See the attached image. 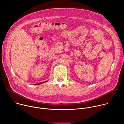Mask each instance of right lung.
I'll return each mask as SVG.
<instances>
[{
	"mask_svg": "<svg viewBox=\"0 0 124 124\" xmlns=\"http://www.w3.org/2000/svg\"><path fill=\"white\" fill-rule=\"evenodd\" d=\"M45 82H46V81H45ZM41 82V83H37V84H34V85H39V84H40L43 83H44V82Z\"/></svg>",
	"mask_w": 124,
	"mask_h": 124,
	"instance_id": "1",
	"label": "right lung"
}]
</instances>
